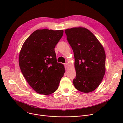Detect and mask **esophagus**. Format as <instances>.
<instances>
[{
    "label": "esophagus",
    "instance_id": "34e87169",
    "mask_svg": "<svg viewBox=\"0 0 123 123\" xmlns=\"http://www.w3.org/2000/svg\"><path fill=\"white\" fill-rule=\"evenodd\" d=\"M64 66H65V68L66 69L67 68V67H68V63H64Z\"/></svg>",
    "mask_w": 123,
    "mask_h": 123
}]
</instances>
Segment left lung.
<instances>
[{"label":"left lung","mask_w":123,"mask_h":123,"mask_svg":"<svg viewBox=\"0 0 123 123\" xmlns=\"http://www.w3.org/2000/svg\"><path fill=\"white\" fill-rule=\"evenodd\" d=\"M75 58L76 76L73 84L78 91L91 92L100 84L105 73L106 54L95 36L84 27L65 30Z\"/></svg>","instance_id":"left-lung-1"}]
</instances>
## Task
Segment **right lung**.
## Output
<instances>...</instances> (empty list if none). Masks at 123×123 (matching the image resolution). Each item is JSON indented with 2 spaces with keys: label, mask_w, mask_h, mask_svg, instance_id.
Wrapping results in <instances>:
<instances>
[{
  "label": "right lung",
  "mask_w": 123,
  "mask_h": 123,
  "mask_svg": "<svg viewBox=\"0 0 123 123\" xmlns=\"http://www.w3.org/2000/svg\"><path fill=\"white\" fill-rule=\"evenodd\" d=\"M63 34V30H36L25 40L19 53V64L23 75L40 94L55 92L65 73L64 65L57 63L54 50Z\"/></svg>",
  "instance_id": "obj_1"
}]
</instances>
